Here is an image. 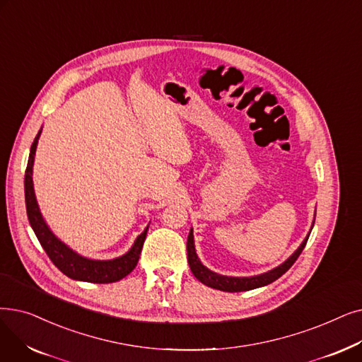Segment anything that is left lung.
Returning <instances> with one entry per match:
<instances>
[{"instance_id": "1", "label": "left lung", "mask_w": 362, "mask_h": 362, "mask_svg": "<svg viewBox=\"0 0 362 362\" xmlns=\"http://www.w3.org/2000/svg\"><path fill=\"white\" fill-rule=\"evenodd\" d=\"M313 223H315V220L312 222L310 230L313 228ZM306 235V238L303 240V243L298 245V248L294 251V253L284 262L281 263L276 268L260 274V275H255V276H226V275H220L217 272L210 271L207 266H204L197 255V250H195V243H194V229L191 228L189 235H187V262H189V268L192 271V274L195 275L197 279H199L204 286L220 290V291H229V293H237V291H247V290H255L259 287H264L271 284L275 279H278L281 275H284L291 266L293 263L297 260V257L300 256V253L303 251L308 238L310 235Z\"/></svg>"}]
</instances>
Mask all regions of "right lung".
Instances as JSON below:
<instances>
[{
	"label": "right lung",
	"instance_id": "add662e5",
	"mask_svg": "<svg viewBox=\"0 0 362 362\" xmlns=\"http://www.w3.org/2000/svg\"><path fill=\"white\" fill-rule=\"evenodd\" d=\"M41 132L42 127L40 129L29 152V160L25 173V202L30 228L34 229L47 256L50 257V260L54 263V266L62 274H65L66 276L76 281L94 282V284H107V282H117L124 276H127L136 268V264L139 262L140 251H142L149 225L136 238L134 244L127 253L111 260H96L84 257L81 255H78L76 251H74L64 241H60L53 233V230L49 228V225H47L45 218L42 217L34 191L33 171Z\"/></svg>",
	"mask_w": 362,
	"mask_h": 362
}]
</instances>
